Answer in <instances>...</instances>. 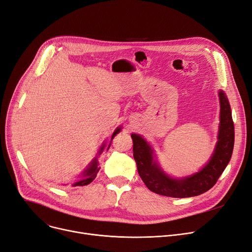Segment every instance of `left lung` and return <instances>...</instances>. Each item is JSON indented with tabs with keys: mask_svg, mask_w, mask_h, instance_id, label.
<instances>
[{
	"mask_svg": "<svg viewBox=\"0 0 252 252\" xmlns=\"http://www.w3.org/2000/svg\"><path fill=\"white\" fill-rule=\"evenodd\" d=\"M219 97L220 109L218 142L208 161L197 173L183 178L170 177L158 163L151 145L138 134L130 135L138 173L150 191L167 197L187 198L200 195L215 186L231 159L235 140L229 100L221 90L219 91Z\"/></svg>",
	"mask_w": 252,
	"mask_h": 252,
	"instance_id": "obj_1",
	"label": "left lung"
}]
</instances>
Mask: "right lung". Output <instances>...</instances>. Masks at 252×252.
<instances>
[{
	"instance_id": "obj_1",
	"label": "right lung",
	"mask_w": 252,
	"mask_h": 252,
	"mask_svg": "<svg viewBox=\"0 0 252 252\" xmlns=\"http://www.w3.org/2000/svg\"><path fill=\"white\" fill-rule=\"evenodd\" d=\"M121 130H122V126H117V127L115 128V130L113 131V134H112V136H111V139H110L109 143L107 142V140H105V141L102 143V145L100 146V148H99V150H98L96 156H95L94 158H93V160H92V161L87 165V167L82 171V174L79 175L78 178L71 184L73 187L86 186V185H89L90 183H92L93 181L95 180V178H96V176H97V174H98V171H99V169H100V167H99V160H98L99 156L102 154V152H103L105 149L108 151V149L110 148V145H111V142H112L113 138H114L115 135H117Z\"/></svg>"
}]
</instances>
